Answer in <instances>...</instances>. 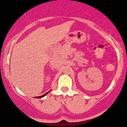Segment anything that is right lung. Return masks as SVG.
<instances>
[{
	"mask_svg": "<svg viewBox=\"0 0 127 127\" xmlns=\"http://www.w3.org/2000/svg\"><path fill=\"white\" fill-rule=\"evenodd\" d=\"M50 92V91H49V92H47V93H45V94H44V95H42V96H37V97H36V98H42V97H43V96H45L47 94V93H49Z\"/></svg>",
	"mask_w": 127,
	"mask_h": 127,
	"instance_id": "1",
	"label": "right lung"
}]
</instances>
